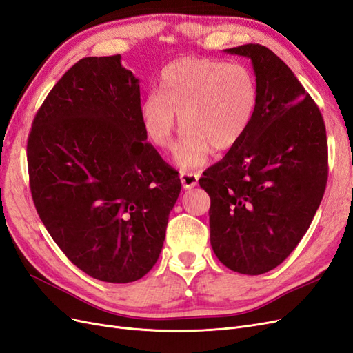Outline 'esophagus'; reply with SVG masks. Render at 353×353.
<instances>
[{
    "mask_svg": "<svg viewBox=\"0 0 353 353\" xmlns=\"http://www.w3.org/2000/svg\"><path fill=\"white\" fill-rule=\"evenodd\" d=\"M179 178L184 188H193L199 183V174H194V172H183L179 175Z\"/></svg>",
    "mask_w": 353,
    "mask_h": 353,
    "instance_id": "34e87169",
    "label": "esophagus"
}]
</instances>
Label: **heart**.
Returning <instances> with one entry per match:
<instances>
[{
	"mask_svg": "<svg viewBox=\"0 0 353 353\" xmlns=\"http://www.w3.org/2000/svg\"><path fill=\"white\" fill-rule=\"evenodd\" d=\"M258 82L243 63L185 57L163 68L159 91L140 104L143 130L160 150H172L178 116L184 128L176 163L196 168L208 162L212 147L230 150L249 131L258 108Z\"/></svg>",
	"mask_w": 353,
	"mask_h": 353,
	"instance_id": "heart-1",
	"label": "heart"
}]
</instances>
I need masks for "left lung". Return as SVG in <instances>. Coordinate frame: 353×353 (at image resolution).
I'll return each mask as SVG.
<instances>
[{
  "label": "left lung",
  "instance_id": "left-lung-1",
  "mask_svg": "<svg viewBox=\"0 0 353 353\" xmlns=\"http://www.w3.org/2000/svg\"><path fill=\"white\" fill-rule=\"evenodd\" d=\"M225 52L252 60L258 108L249 131L199 184L210 197L216 258L231 271L259 275L296 249L323 200L325 125L311 95L270 48L245 44Z\"/></svg>",
  "mask_w": 353,
  "mask_h": 353
}]
</instances>
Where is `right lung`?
<instances>
[{
	"label": "right lung",
	"instance_id": "1",
	"mask_svg": "<svg viewBox=\"0 0 353 353\" xmlns=\"http://www.w3.org/2000/svg\"><path fill=\"white\" fill-rule=\"evenodd\" d=\"M140 83L121 54L81 59L52 87L28 138L29 185L52 240L92 279H143L162 252L178 170L147 143Z\"/></svg>",
	"mask_w": 353,
	"mask_h": 353
}]
</instances>
